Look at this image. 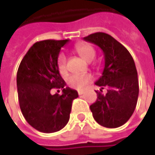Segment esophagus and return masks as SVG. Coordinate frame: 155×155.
Returning <instances> with one entry per match:
<instances>
[{"instance_id":"34e87169","label":"esophagus","mask_w":155,"mask_h":155,"mask_svg":"<svg viewBox=\"0 0 155 155\" xmlns=\"http://www.w3.org/2000/svg\"><path fill=\"white\" fill-rule=\"evenodd\" d=\"M78 95H82V94L84 93V91H80V90H78Z\"/></svg>"}]
</instances>
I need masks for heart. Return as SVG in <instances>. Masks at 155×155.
I'll return each instance as SVG.
<instances>
[{"label": "heart", "instance_id": "1", "mask_svg": "<svg viewBox=\"0 0 155 155\" xmlns=\"http://www.w3.org/2000/svg\"><path fill=\"white\" fill-rule=\"evenodd\" d=\"M74 51L83 58L87 62H91L96 56V51L91 45L88 44H78L75 46ZM66 57L64 53H60L57 58V69L58 72L62 76L67 74V64H66ZM93 77L91 74H77L71 75L67 78V84L74 89L81 90L91 82Z\"/></svg>", "mask_w": 155, "mask_h": 155}]
</instances>
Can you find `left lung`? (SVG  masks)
<instances>
[{
  "label": "left lung",
  "instance_id": "8db88e82",
  "mask_svg": "<svg viewBox=\"0 0 155 155\" xmlns=\"http://www.w3.org/2000/svg\"><path fill=\"white\" fill-rule=\"evenodd\" d=\"M103 50L105 65L102 77L96 82L101 91H96L97 101L90 106L93 117L106 128H118L133 115L139 95L137 71L129 51L110 34L95 33L84 38ZM107 88V93L101 90Z\"/></svg>",
  "mask_w": 155,
  "mask_h": 155
}]
</instances>
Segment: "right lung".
Wrapping results in <instances>:
<instances>
[{
	"mask_svg": "<svg viewBox=\"0 0 155 155\" xmlns=\"http://www.w3.org/2000/svg\"><path fill=\"white\" fill-rule=\"evenodd\" d=\"M68 39H46L36 42L22 58L17 71V91L22 115L33 128L54 133L69 122L77 91L65 86L57 69V58ZM53 88L63 94L52 95Z\"/></svg>",
	"mask_w": 155,
	"mask_h": 155,
	"instance_id": "add662e5",
	"label": "right lung"
}]
</instances>
